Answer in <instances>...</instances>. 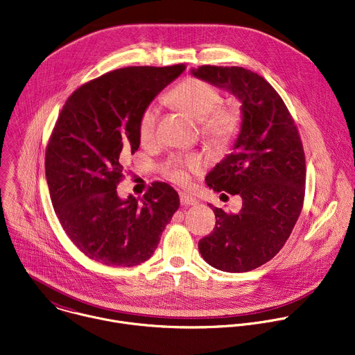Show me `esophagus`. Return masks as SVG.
<instances>
[{
    "label": "esophagus",
    "instance_id": "obj_1",
    "mask_svg": "<svg viewBox=\"0 0 355 355\" xmlns=\"http://www.w3.org/2000/svg\"><path fill=\"white\" fill-rule=\"evenodd\" d=\"M180 202L182 206H193L198 203V200L192 196H189L188 193H180Z\"/></svg>",
    "mask_w": 355,
    "mask_h": 355
}]
</instances>
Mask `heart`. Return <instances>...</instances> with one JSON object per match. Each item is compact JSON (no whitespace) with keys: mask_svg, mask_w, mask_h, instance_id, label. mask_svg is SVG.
<instances>
[{"mask_svg":"<svg viewBox=\"0 0 355 355\" xmlns=\"http://www.w3.org/2000/svg\"><path fill=\"white\" fill-rule=\"evenodd\" d=\"M171 102L192 119L200 121L203 138L213 146L227 148L238 137L243 114L236 103H220L221 92L200 78H187L170 94ZM157 124V107L149 105L138 120V138L142 144L153 141ZM203 163L196 156L174 157L166 166L167 175L177 184L188 182V173H200Z\"/></svg>","mask_w":355,"mask_h":355,"instance_id":"heart-1","label":"heart"}]
</instances>
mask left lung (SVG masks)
Returning a JSON list of instances; mask_svg holds the SVG:
<instances>
[{
    "instance_id": "left-lung-1",
    "label": "left lung",
    "mask_w": 355,
    "mask_h": 355,
    "mask_svg": "<svg viewBox=\"0 0 355 355\" xmlns=\"http://www.w3.org/2000/svg\"><path fill=\"white\" fill-rule=\"evenodd\" d=\"M198 78L232 92L242 102V128L234 152L206 177L209 188L242 198L239 213L213 207L216 227L199 241L211 267L252 271L279 253L302 213L306 156L285 102L257 73L239 66H199Z\"/></svg>"
}]
</instances>
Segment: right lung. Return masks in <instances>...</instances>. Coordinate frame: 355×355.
<instances>
[{
    "label": "right lung",
    "instance_id": "obj_1",
    "mask_svg": "<svg viewBox=\"0 0 355 355\" xmlns=\"http://www.w3.org/2000/svg\"><path fill=\"white\" fill-rule=\"evenodd\" d=\"M185 70L131 66L78 87L66 101L45 150V177L58 220L88 259L138 266L155 253L180 207L178 193L153 182L146 193L117 196L123 156L139 148L138 120L152 99Z\"/></svg>",
    "mask_w": 355,
    "mask_h": 355
}]
</instances>
